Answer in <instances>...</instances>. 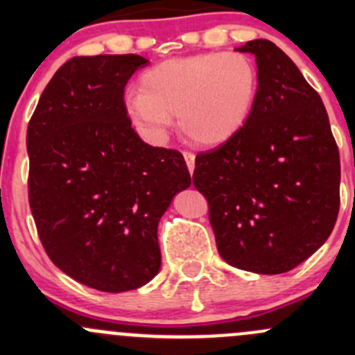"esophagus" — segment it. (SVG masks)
<instances>
[{
	"label": "esophagus",
	"instance_id": "34e87169",
	"mask_svg": "<svg viewBox=\"0 0 355 355\" xmlns=\"http://www.w3.org/2000/svg\"><path fill=\"white\" fill-rule=\"evenodd\" d=\"M184 157H185V163H187V168H189V171H191V175H192V171H194V161H196V156H194V153H191V151H185L184 153Z\"/></svg>",
	"mask_w": 355,
	"mask_h": 355
}]
</instances>
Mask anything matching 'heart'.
Returning <instances> with one entry per match:
<instances>
[{"instance_id": "b5f03b06", "label": "heart", "mask_w": 355, "mask_h": 355, "mask_svg": "<svg viewBox=\"0 0 355 355\" xmlns=\"http://www.w3.org/2000/svg\"><path fill=\"white\" fill-rule=\"evenodd\" d=\"M259 92V73L245 53H199L171 58L141 75L125 106L134 123L161 137L177 114L182 134L199 146L234 137L249 120Z\"/></svg>"}]
</instances>
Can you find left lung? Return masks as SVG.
<instances>
[{"mask_svg": "<svg viewBox=\"0 0 355 355\" xmlns=\"http://www.w3.org/2000/svg\"><path fill=\"white\" fill-rule=\"evenodd\" d=\"M237 51L256 56V105L234 137L196 156L192 182L230 266L287 273L335 227L338 148L320 94L277 44L254 39Z\"/></svg>", "mask_w": 355, "mask_h": 355, "instance_id": "1", "label": "left lung"}]
</instances>
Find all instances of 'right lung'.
Wrapping results in <instances>:
<instances>
[{
	"instance_id": "1",
	"label": "right lung",
	"mask_w": 355,
	"mask_h": 355,
	"mask_svg": "<svg viewBox=\"0 0 355 355\" xmlns=\"http://www.w3.org/2000/svg\"><path fill=\"white\" fill-rule=\"evenodd\" d=\"M139 55L75 56L27 128L28 204L49 259L101 292L146 285L161 266L157 223L191 185L184 156L132 128L123 94Z\"/></svg>"
}]
</instances>
